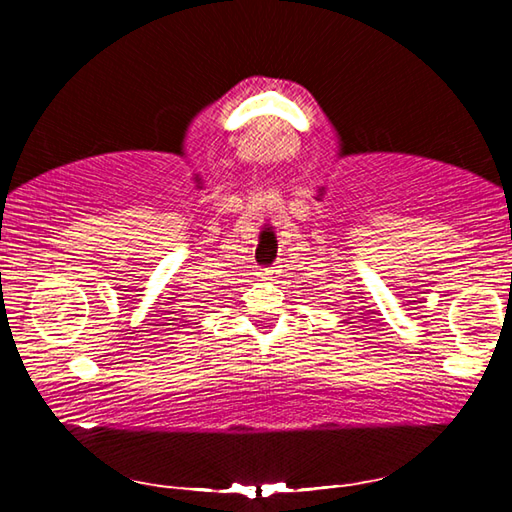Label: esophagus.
<instances>
[{
    "label": "esophagus",
    "instance_id": "esophagus-1",
    "mask_svg": "<svg viewBox=\"0 0 512 512\" xmlns=\"http://www.w3.org/2000/svg\"><path fill=\"white\" fill-rule=\"evenodd\" d=\"M277 273H280V266H273V268H266V271L262 273L264 277H275Z\"/></svg>",
    "mask_w": 512,
    "mask_h": 512
}]
</instances>
